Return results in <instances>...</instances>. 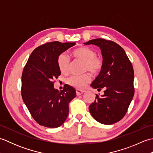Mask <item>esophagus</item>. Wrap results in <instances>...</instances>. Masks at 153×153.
Instances as JSON below:
<instances>
[{"mask_svg": "<svg viewBox=\"0 0 153 153\" xmlns=\"http://www.w3.org/2000/svg\"><path fill=\"white\" fill-rule=\"evenodd\" d=\"M84 92V91H83V90H80V89H77L76 90V95H82V94H83Z\"/></svg>", "mask_w": 153, "mask_h": 153, "instance_id": "esophagus-1", "label": "esophagus"}]
</instances>
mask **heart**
<instances>
[{"label":"heart","instance_id":"b5f03b06","mask_svg":"<svg viewBox=\"0 0 153 153\" xmlns=\"http://www.w3.org/2000/svg\"><path fill=\"white\" fill-rule=\"evenodd\" d=\"M72 55L75 57L84 62L83 71H89L92 74H99L102 67V62L97 57V54L94 51L87 47H80L74 50ZM70 60L66 54H60L58 58V65L60 71L66 74L69 71ZM91 77L89 74L81 76H72L68 79L69 85L77 89H82L89 82Z\"/></svg>","mask_w":153,"mask_h":153}]
</instances>
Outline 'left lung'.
Returning <instances> with one entry per match:
<instances>
[{
	"mask_svg": "<svg viewBox=\"0 0 153 153\" xmlns=\"http://www.w3.org/2000/svg\"><path fill=\"white\" fill-rule=\"evenodd\" d=\"M85 45H95L101 50L102 67L91 84L104 95L91 104L89 108L94 119L102 124L111 125L121 120L128 111L134 95V71L124 50L112 41L90 40Z\"/></svg>",
	"mask_w": 153,
	"mask_h": 153,
	"instance_id": "8db88e82",
	"label": "left lung"
}]
</instances>
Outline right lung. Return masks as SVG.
<instances>
[{
	"label": "right lung",
	"mask_w": 153,
	"mask_h": 153,
	"mask_svg": "<svg viewBox=\"0 0 153 153\" xmlns=\"http://www.w3.org/2000/svg\"><path fill=\"white\" fill-rule=\"evenodd\" d=\"M76 43H47L32 52L22 76V97L32 117L39 124L54 128L62 125L69 113V103L76 89L64 85L59 91L54 80L61 74L58 58Z\"/></svg>",
	"instance_id": "add662e5"
}]
</instances>
